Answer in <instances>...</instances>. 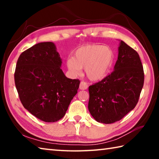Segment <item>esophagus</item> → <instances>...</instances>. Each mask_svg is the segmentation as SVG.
<instances>
[{
  "label": "esophagus",
  "mask_w": 159,
  "mask_h": 159,
  "mask_svg": "<svg viewBox=\"0 0 159 159\" xmlns=\"http://www.w3.org/2000/svg\"><path fill=\"white\" fill-rule=\"evenodd\" d=\"M87 88H88L87 83H85V81H81L80 83V85H79L80 90H86Z\"/></svg>",
  "instance_id": "1"
}]
</instances>
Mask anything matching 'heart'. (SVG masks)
<instances>
[{
	"label": "heart",
	"mask_w": 159,
	"mask_h": 159,
	"mask_svg": "<svg viewBox=\"0 0 159 159\" xmlns=\"http://www.w3.org/2000/svg\"><path fill=\"white\" fill-rule=\"evenodd\" d=\"M114 60L115 54L111 48L101 45H88L78 48L73 57L66 60V66L74 75H79L81 69H85L88 79L98 81L107 76Z\"/></svg>",
	"instance_id": "heart-1"
}]
</instances>
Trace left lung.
Wrapping results in <instances>:
<instances>
[{
	"label": "left lung",
	"mask_w": 159,
	"mask_h": 159,
	"mask_svg": "<svg viewBox=\"0 0 159 159\" xmlns=\"http://www.w3.org/2000/svg\"><path fill=\"white\" fill-rule=\"evenodd\" d=\"M143 66L138 53L120 41L114 71L89 86L88 109L97 121H118L138 104L144 85Z\"/></svg>",
	"instance_id": "8db88e82"
}]
</instances>
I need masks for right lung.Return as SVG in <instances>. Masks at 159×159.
<instances>
[{
    "label": "right lung",
    "instance_id": "obj_1",
    "mask_svg": "<svg viewBox=\"0 0 159 159\" xmlns=\"http://www.w3.org/2000/svg\"><path fill=\"white\" fill-rule=\"evenodd\" d=\"M61 63L55 45L43 42L21 53L16 64L15 83L21 104L43 121L63 118L79 88L80 80L66 77Z\"/></svg>",
    "mask_w": 159,
    "mask_h": 159
}]
</instances>
